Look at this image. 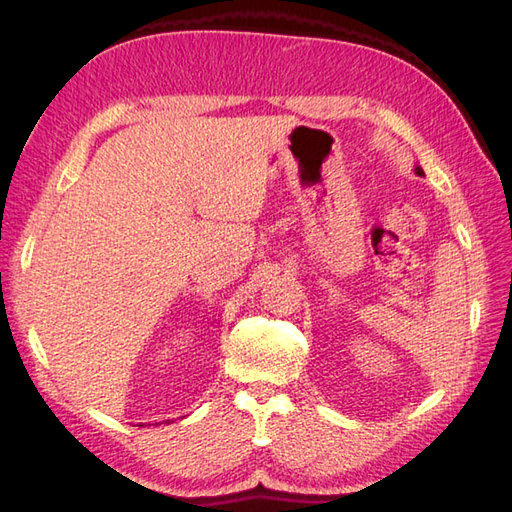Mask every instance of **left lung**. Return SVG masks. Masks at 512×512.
I'll return each mask as SVG.
<instances>
[{
	"instance_id": "obj_1",
	"label": "left lung",
	"mask_w": 512,
	"mask_h": 512,
	"mask_svg": "<svg viewBox=\"0 0 512 512\" xmlns=\"http://www.w3.org/2000/svg\"><path fill=\"white\" fill-rule=\"evenodd\" d=\"M414 173H416L418 177H423V175H425V173H423V168H421V166H416V168H414Z\"/></svg>"
}]
</instances>
